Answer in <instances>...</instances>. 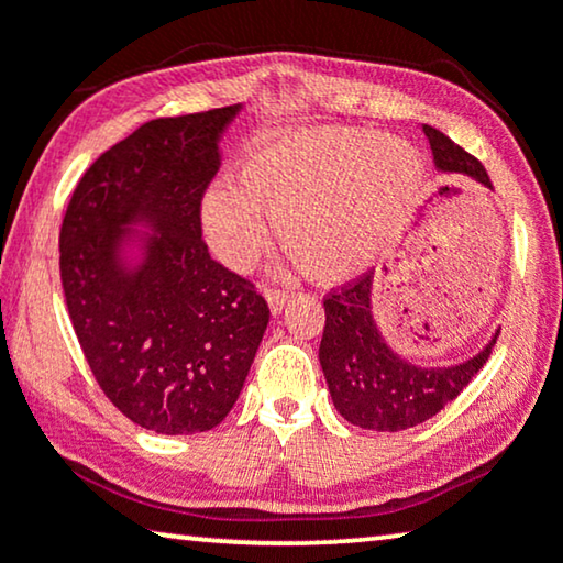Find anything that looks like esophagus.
<instances>
[{"label": "esophagus", "instance_id": "1", "mask_svg": "<svg viewBox=\"0 0 563 563\" xmlns=\"http://www.w3.org/2000/svg\"><path fill=\"white\" fill-rule=\"evenodd\" d=\"M288 298H290L288 290H280V288L267 290V302H271L273 313H278V310L285 306V302H288Z\"/></svg>", "mask_w": 563, "mask_h": 563}]
</instances>
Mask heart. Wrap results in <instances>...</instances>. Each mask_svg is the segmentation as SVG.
I'll return each instance as SVG.
<instances>
[{
    "label": "heart",
    "instance_id": "obj_1",
    "mask_svg": "<svg viewBox=\"0 0 563 563\" xmlns=\"http://www.w3.org/2000/svg\"><path fill=\"white\" fill-rule=\"evenodd\" d=\"M418 180L416 155L378 132H298L250 150L238 185L210 187L200 208L202 233L220 263L245 271L267 245L265 210L302 271L318 280H343L394 240Z\"/></svg>",
    "mask_w": 563,
    "mask_h": 563
}]
</instances>
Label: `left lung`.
Returning <instances> with one entry per match:
<instances>
[{"mask_svg":"<svg viewBox=\"0 0 563 563\" xmlns=\"http://www.w3.org/2000/svg\"><path fill=\"white\" fill-rule=\"evenodd\" d=\"M423 132L435 165L449 173H466L490 187L486 167L474 155L431 124ZM371 283L373 273L365 271L330 288L323 298L325 330L318 355L338 413L353 426L396 433L428 421L459 398L486 365L496 338L476 358L453 368H418L380 338L371 316Z\"/></svg>","mask_w":563,"mask_h":563,"instance_id":"obj_1","label":"left lung"}]
</instances>
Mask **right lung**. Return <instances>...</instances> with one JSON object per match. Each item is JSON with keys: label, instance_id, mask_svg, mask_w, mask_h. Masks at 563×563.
I'll use <instances>...</instances> for the list:
<instances>
[{"label": "right lung", "instance_id": "add662e5", "mask_svg": "<svg viewBox=\"0 0 563 563\" xmlns=\"http://www.w3.org/2000/svg\"><path fill=\"white\" fill-rule=\"evenodd\" d=\"M238 110L140 124L85 169L59 228L62 290L89 371L114 408L163 435L210 431L230 413L271 320L255 283L202 240L218 137ZM132 219L161 235L128 274L117 245Z\"/></svg>", "mask_w": 563, "mask_h": 563}]
</instances>
